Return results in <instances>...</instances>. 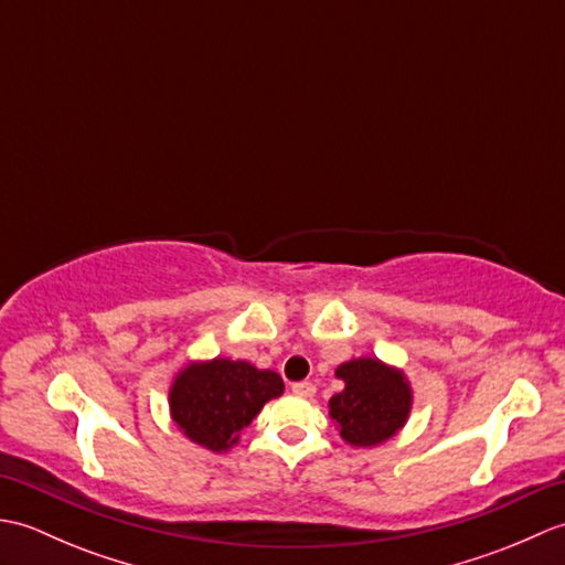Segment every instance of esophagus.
Returning a JSON list of instances; mask_svg holds the SVG:
<instances>
[{"label": "esophagus", "mask_w": 565, "mask_h": 565, "mask_svg": "<svg viewBox=\"0 0 565 565\" xmlns=\"http://www.w3.org/2000/svg\"><path fill=\"white\" fill-rule=\"evenodd\" d=\"M294 393L296 395H301V398H313L316 395V386L310 381H298V383H294Z\"/></svg>", "instance_id": "1"}]
</instances>
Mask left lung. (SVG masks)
<instances>
[{
  "instance_id": "1",
  "label": "left lung",
  "mask_w": 565,
  "mask_h": 565,
  "mask_svg": "<svg viewBox=\"0 0 565 565\" xmlns=\"http://www.w3.org/2000/svg\"><path fill=\"white\" fill-rule=\"evenodd\" d=\"M344 388L328 411L340 437L354 449H371L393 439L413 411V386L405 371L376 356H356L334 369Z\"/></svg>"
}]
</instances>
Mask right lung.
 Returning <instances> with one entry per match:
<instances>
[{
    "instance_id": "obj_1",
    "label": "right lung",
    "mask_w": 565,
    "mask_h": 565,
    "mask_svg": "<svg viewBox=\"0 0 565 565\" xmlns=\"http://www.w3.org/2000/svg\"><path fill=\"white\" fill-rule=\"evenodd\" d=\"M284 393V381L271 369L243 359H199L170 383V417L182 435L213 454L231 451L243 429L269 401Z\"/></svg>"
}]
</instances>
